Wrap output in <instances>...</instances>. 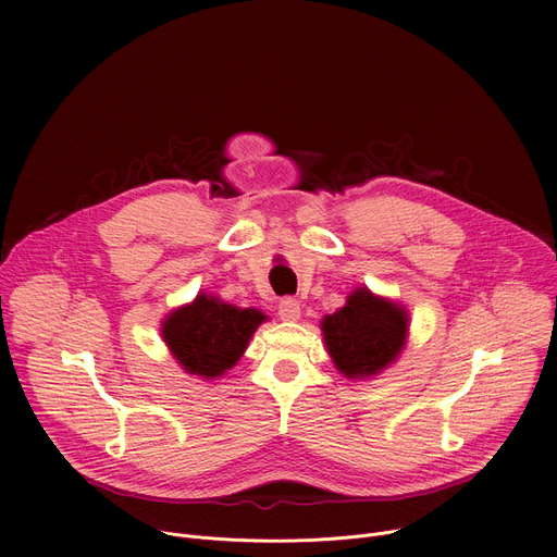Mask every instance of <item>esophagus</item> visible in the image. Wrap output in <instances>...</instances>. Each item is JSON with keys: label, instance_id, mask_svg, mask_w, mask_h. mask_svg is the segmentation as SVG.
Wrapping results in <instances>:
<instances>
[{"label": "esophagus", "instance_id": "esophagus-1", "mask_svg": "<svg viewBox=\"0 0 557 557\" xmlns=\"http://www.w3.org/2000/svg\"><path fill=\"white\" fill-rule=\"evenodd\" d=\"M280 317L284 322H297L299 314H301V308H299V301L293 299V297H284L280 301V308H277Z\"/></svg>", "mask_w": 557, "mask_h": 557}]
</instances>
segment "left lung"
Segmentation results:
<instances>
[{
  "label": "left lung",
  "mask_w": 557,
  "mask_h": 557,
  "mask_svg": "<svg viewBox=\"0 0 557 557\" xmlns=\"http://www.w3.org/2000/svg\"><path fill=\"white\" fill-rule=\"evenodd\" d=\"M408 310L366 286L352 290L346 306L326 314L322 333L333 363L348 379H366L385 370L406 346Z\"/></svg>",
  "instance_id": "8db88e82"
}]
</instances>
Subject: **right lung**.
<instances>
[{"label":"right lung","mask_w":557,"mask_h":557,"mask_svg":"<svg viewBox=\"0 0 557 557\" xmlns=\"http://www.w3.org/2000/svg\"><path fill=\"white\" fill-rule=\"evenodd\" d=\"M267 314L258 308H235L213 295H198L163 322V339L187 374L222 376L249 346Z\"/></svg>","instance_id":"add662e5"}]
</instances>
